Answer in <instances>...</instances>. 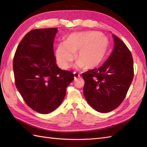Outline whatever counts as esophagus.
Here are the masks:
<instances>
[{
  "instance_id": "1",
  "label": "esophagus",
  "mask_w": 147,
  "mask_h": 147,
  "mask_svg": "<svg viewBox=\"0 0 147 147\" xmlns=\"http://www.w3.org/2000/svg\"><path fill=\"white\" fill-rule=\"evenodd\" d=\"M74 76L75 80H77L80 77V75L77 72H74Z\"/></svg>"
}]
</instances>
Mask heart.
Instances as JSON below:
<instances>
[{
    "mask_svg": "<svg viewBox=\"0 0 147 147\" xmlns=\"http://www.w3.org/2000/svg\"><path fill=\"white\" fill-rule=\"evenodd\" d=\"M108 39L94 31L69 35L65 43H60L56 50L57 62L62 69L69 68L76 54L78 68L93 69L103 61L108 48Z\"/></svg>",
    "mask_w": 147,
    "mask_h": 147,
    "instance_id": "obj_1",
    "label": "heart"
}]
</instances>
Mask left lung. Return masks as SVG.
<instances>
[{
	"instance_id": "left-lung-1",
	"label": "left lung",
	"mask_w": 147,
	"mask_h": 147,
	"mask_svg": "<svg viewBox=\"0 0 147 147\" xmlns=\"http://www.w3.org/2000/svg\"><path fill=\"white\" fill-rule=\"evenodd\" d=\"M114 48L104 64L82 74L83 93L96 111L107 113L122 103L134 78L133 58L121 39L113 35Z\"/></svg>"
}]
</instances>
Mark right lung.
Segmentation results:
<instances>
[{
	"label": "right lung",
	"mask_w": 147,
	"mask_h": 147,
	"mask_svg": "<svg viewBox=\"0 0 147 147\" xmlns=\"http://www.w3.org/2000/svg\"><path fill=\"white\" fill-rule=\"evenodd\" d=\"M57 28L37 29L26 34L17 47L13 62L16 87L26 104L40 113H49L64 100L74 79L56 63L53 50Z\"/></svg>",
	"instance_id": "obj_1"
}]
</instances>
